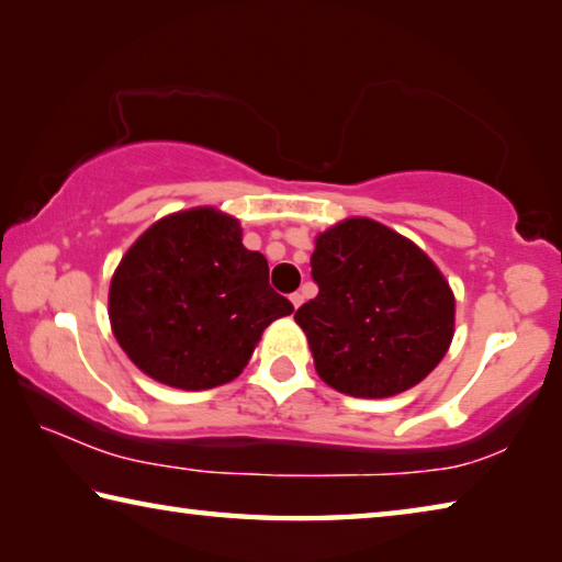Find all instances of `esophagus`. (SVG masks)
<instances>
[{"instance_id":"34e87169","label":"esophagus","mask_w":562,"mask_h":562,"mask_svg":"<svg viewBox=\"0 0 562 562\" xmlns=\"http://www.w3.org/2000/svg\"><path fill=\"white\" fill-rule=\"evenodd\" d=\"M290 302H292V307H294V310H297V307H300V304L304 302V297H302V294H300V292H292V294H290Z\"/></svg>"}]
</instances>
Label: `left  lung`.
I'll use <instances>...</instances> for the list:
<instances>
[{"instance_id": "left-lung-1", "label": "left lung", "mask_w": 562, "mask_h": 562, "mask_svg": "<svg viewBox=\"0 0 562 562\" xmlns=\"http://www.w3.org/2000/svg\"><path fill=\"white\" fill-rule=\"evenodd\" d=\"M315 300L294 312L319 379L357 398L424 382L451 347L456 297L414 240L372 217H345L315 237Z\"/></svg>"}]
</instances>
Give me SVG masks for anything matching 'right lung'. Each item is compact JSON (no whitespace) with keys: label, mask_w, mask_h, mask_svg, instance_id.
Instances as JSON below:
<instances>
[{"label":"right lung","mask_w":562,"mask_h":562,"mask_svg":"<svg viewBox=\"0 0 562 562\" xmlns=\"http://www.w3.org/2000/svg\"><path fill=\"white\" fill-rule=\"evenodd\" d=\"M292 302L268 282L240 221L213 205L164 215L138 235L109 284L111 331L156 382L203 392L243 374Z\"/></svg>","instance_id":"add662e5"}]
</instances>
